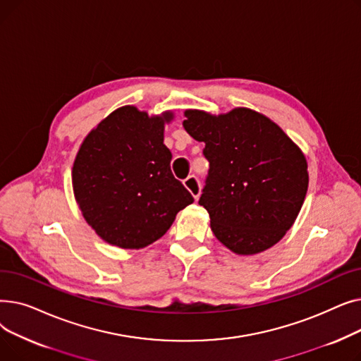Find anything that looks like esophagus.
Returning <instances> with one entry per match:
<instances>
[{
  "mask_svg": "<svg viewBox=\"0 0 361 361\" xmlns=\"http://www.w3.org/2000/svg\"><path fill=\"white\" fill-rule=\"evenodd\" d=\"M183 183H184L187 190L190 192L193 195V197L197 200L199 196H200V188H202L199 178L196 176H188Z\"/></svg>",
  "mask_w": 361,
  "mask_h": 361,
  "instance_id": "34e87169",
  "label": "esophagus"
}]
</instances>
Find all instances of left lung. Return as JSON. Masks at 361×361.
Returning <instances> with one entry per match:
<instances>
[{"instance_id":"1","label":"left lung","mask_w":361,"mask_h":361,"mask_svg":"<svg viewBox=\"0 0 361 361\" xmlns=\"http://www.w3.org/2000/svg\"><path fill=\"white\" fill-rule=\"evenodd\" d=\"M183 126L209 161L199 204L215 237L237 255L272 247L294 224L309 173L300 147L279 126L249 108L212 116L187 109Z\"/></svg>"}]
</instances>
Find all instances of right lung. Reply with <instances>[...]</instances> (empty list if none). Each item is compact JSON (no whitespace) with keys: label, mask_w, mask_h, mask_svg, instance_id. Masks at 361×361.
<instances>
[{"label":"right lung","mask_w":361,"mask_h":361,"mask_svg":"<svg viewBox=\"0 0 361 361\" xmlns=\"http://www.w3.org/2000/svg\"><path fill=\"white\" fill-rule=\"evenodd\" d=\"M173 112L149 117L118 108L93 128L75 155L71 180L86 222L121 249H142L161 238L176 215L193 203L171 171L164 126Z\"/></svg>","instance_id":"add662e5"}]
</instances>
